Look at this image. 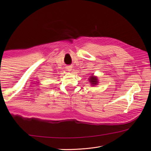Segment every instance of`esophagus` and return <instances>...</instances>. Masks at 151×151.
<instances>
[{
	"label": "esophagus",
	"instance_id": "esophagus-1",
	"mask_svg": "<svg viewBox=\"0 0 151 151\" xmlns=\"http://www.w3.org/2000/svg\"><path fill=\"white\" fill-rule=\"evenodd\" d=\"M66 68L68 70H70V69H72V67L70 66H67V67H66Z\"/></svg>",
	"mask_w": 151,
	"mask_h": 151
}]
</instances>
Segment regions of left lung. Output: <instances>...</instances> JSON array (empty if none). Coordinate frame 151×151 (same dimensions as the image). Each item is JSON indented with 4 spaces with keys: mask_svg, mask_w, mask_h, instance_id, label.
Masks as SVG:
<instances>
[{
    "mask_svg": "<svg viewBox=\"0 0 151 151\" xmlns=\"http://www.w3.org/2000/svg\"><path fill=\"white\" fill-rule=\"evenodd\" d=\"M93 76H91V77H90V82L93 85V84H97L98 83V79L96 78V77H92Z\"/></svg>",
    "mask_w": 151,
    "mask_h": 151,
    "instance_id": "left-lung-1",
    "label": "left lung"
}]
</instances>
